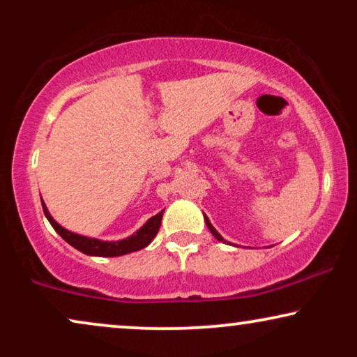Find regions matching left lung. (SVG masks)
<instances>
[{
  "label": "left lung",
  "instance_id": "8db88e82",
  "mask_svg": "<svg viewBox=\"0 0 357 357\" xmlns=\"http://www.w3.org/2000/svg\"><path fill=\"white\" fill-rule=\"evenodd\" d=\"M204 222H206V226H208V229H209V231H211V234H213V236H214V237H216L219 242H224V243H226V241H224V238L221 237V234H219V232L216 231V229H214V227H213V224H211V222H209V219H208V216H204Z\"/></svg>",
  "mask_w": 357,
  "mask_h": 357
}]
</instances>
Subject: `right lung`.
Segmentation results:
<instances>
[{
  "mask_svg": "<svg viewBox=\"0 0 357 357\" xmlns=\"http://www.w3.org/2000/svg\"><path fill=\"white\" fill-rule=\"evenodd\" d=\"M42 208L48 219V222L52 224V227L55 229V231L60 234V236L65 238L71 247H75L76 250H79L91 257H120L131 252H138L141 248L148 247L159 231L160 221H162V214H164V211H160L155 214V216L148 219V222H146L141 229H138L133 236L126 237L123 241L109 242V241H99V238L84 237V236H79V234L68 231V229L61 227L60 224L52 218V214L48 213V209L43 202H42Z\"/></svg>",
  "mask_w": 357,
  "mask_h": 357,
  "instance_id": "1",
  "label": "right lung"
}]
</instances>
